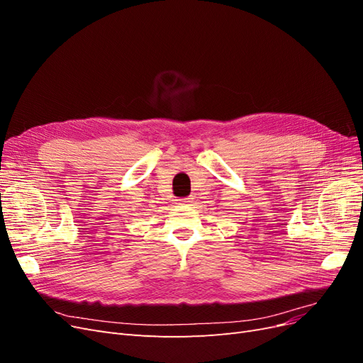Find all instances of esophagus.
Returning <instances> with one entry per match:
<instances>
[{"instance_id": "esophagus-1", "label": "esophagus", "mask_w": 363, "mask_h": 363, "mask_svg": "<svg viewBox=\"0 0 363 363\" xmlns=\"http://www.w3.org/2000/svg\"><path fill=\"white\" fill-rule=\"evenodd\" d=\"M191 200H192V199H189V196H188V199H182V200H179V201H182L183 204H186V203H191Z\"/></svg>"}]
</instances>
